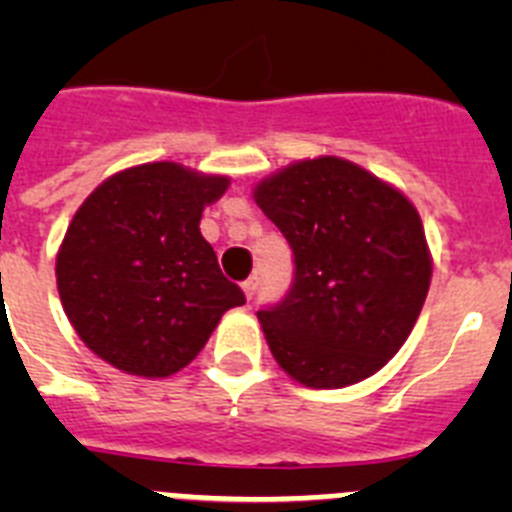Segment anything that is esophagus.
<instances>
[{
    "mask_svg": "<svg viewBox=\"0 0 512 512\" xmlns=\"http://www.w3.org/2000/svg\"><path fill=\"white\" fill-rule=\"evenodd\" d=\"M256 282H259V279H256V277H248L246 282L241 284V289H243V295H246V300H251V297L256 295Z\"/></svg>",
    "mask_w": 512,
    "mask_h": 512,
    "instance_id": "obj_1",
    "label": "esophagus"
}]
</instances>
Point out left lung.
I'll return each mask as SVG.
<instances>
[{"instance_id":"1","label":"left lung","mask_w":512,"mask_h":512,"mask_svg":"<svg viewBox=\"0 0 512 512\" xmlns=\"http://www.w3.org/2000/svg\"><path fill=\"white\" fill-rule=\"evenodd\" d=\"M295 253V284L259 323L295 382L341 390L408 341L431 287L423 220L397 187L338 156L302 158L253 187Z\"/></svg>"}]
</instances>
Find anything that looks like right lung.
I'll list each match as a JSON object with an SVG mask.
<instances>
[{"instance_id":"right-lung-1","label":"right lung","mask_w":512,"mask_h":512,"mask_svg":"<svg viewBox=\"0 0 512 512\" xmlns=\"http://www.w3.org/2000/svg\"><path fill=\"white\" fill-rule=\"evenodd\" d=\"M228 187L230 176L153 161L107 176L81 202L56 253V284L99 359L133 377H171L246 302L200 233L202 210Z\"/></svg>"}]
</instances>
